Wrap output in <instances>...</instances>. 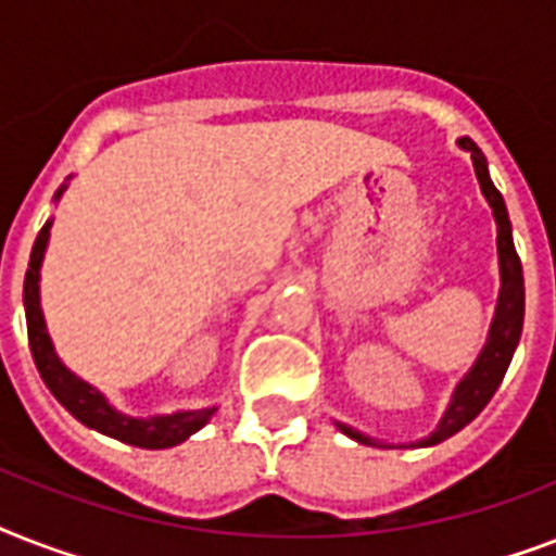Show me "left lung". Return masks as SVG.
<instances>
[{"instance_id": "8db88e82", "label": "left lung", "mask_w": 556, "mask_h": 556, "mask_svg": "<svg viewBox=\"0 0 556 556\" xmlns=\"http://www.w3.org/2000/svg\"><path fill=\"white\" fill-rule=\"evenodd\" d=\"M462 147L470 152L476 167V178L482 185L484 199L493 207V216H496V244H500V270H502V291H500V305H496V317H493L491 338H488V346L482 349V355L476 361V366L467 371V378L458 383L456 395L450 401V409L441 418L439 430L432 432L430 439L418 441V447H427V444H439V441L450 439L453 432H458L462 427L473 421L476 415L482 413L488 401L493 397V392L500 389L505 371H508L510 357H514V349L519 343V334H522V317H526V288H522V262L517 256V248H514V239H510V222L508 210H505V201H502L500 190L493 187L491 176H488V161H484L482 150L476 147L470 138H462ZM340 430L352 435L361 444H371V439L355 432L352 427H343ZM415 447V444H413Z\"/></svg>"}]
</instances>
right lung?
<instances>
[{"instance_id":"obj_1","label":"right lung","mask_w":556,"mask_h":556,"mask_svg":"<svg viewBox=\"0 0 556 556\" xmlns=\"http://www.w3.org/2000/svg\"><path fill=\"white\" fill-rule=\"evenodd\" d=\"M63 192V190H60ZM56 192V195H60ZM48 230L51 222L42 225L37 233V242L30 248V262L25 270V320H28V343L34 364H37L39 375L46 380V387L51 389V395L68 409V413L83 421L91 430L112 435L117 441H126L132 447H147V450H164L176 447L187 435L201 430L210 421V415L216 413V406L210 409H195V413H176V415H161V418H126V415L115 413L106 404V397L100 395L98 389H91L89 383H83L80 378H74L72 371L65 369L54 355V346L48 340L46 320L39 312V265H42V253L48 244Z\"/></svg>"}]
</instances>
